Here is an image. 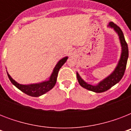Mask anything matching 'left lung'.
I'll use <instances>...</instances> for the list:
<instances>
[{"label":"left lung","instance_id":"left-lung-1","mask_svg":"<svg viewBox=\"0 0 131 131\" xmlns=\"http://www.w3.org/2000/svg\"><path fill=\"white\" fill-rule=\"evenodd\" d=\"M107 26L111 28H113L114 31L117 33L119 37V40H120V45H121V54H120V59L118 60L116 68L114 69L112 73L110 74L105 78H104L103 80L100 81L96 85L88 84L87 82H85L81 78L80 74L77 71V78H78V81L80 86L88 90L94 92L96 93L107 91V90L111 88L112 86H114V85H116L120 82L124 75V71L126 69L127 60L128 58V45L125 41L124 34L122 32V30L112 21H110Z\"/></svg>","mask_w":131,"mask_h":131}]
</instances>
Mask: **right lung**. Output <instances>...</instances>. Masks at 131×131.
Listing matches in <instances>:
<instances>
[{
  "label": "right lung",
  "instance_id": "obj_1",
  "mask_svg": "<svg viewBox=\"0 0 131 131\" xmlns=\"http://www.w3.org/2000/svg\"><path fill=\"white\" fill-rule=\"evenodd\" d=\"M68 59V56L62 58L58 62L53 69V71L51 73V75L49 78L48 80H45L41 82L35 83V84H21L17 83L16 81L13 80L11 78V75L7 73V75L9 77L11 82L15 86V87L20 90L24 93L28 95L34 97H38L40 96L43 95L50 90H51L54 87L56 80H57L58 73L60 69L62 67V66L65 63Z\"/></svg>",
  "mask_w": 131,
  "mask_h": 131
}]
</instances>
